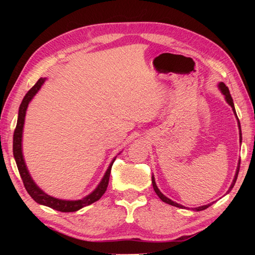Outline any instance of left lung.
<instances>
[{"mask_svg":"<svg viewBox=\"0 0 255 255\" xmlns=\"http://www.w3.org/2000/svg\"><path fill=\"white\" fill-rule=\"evenodd\" d=\"M218 89L220 90L221 93H223V94L225 95V100H226V102L228 103V104L232 107V111H234V114H235L236 117H237V119H238L237 113H236V108H235V104H234V100H232V97H231V95H230L229 89L227 88L226 84H225L224 82H219V84H218ZM238 127H239V131H240V132H239V134H240V142H241V141H242V133H241V126H240V122H239V119H238ZM239 170H240V160H239V162H238V166H237L236 175H235V177H234V181H232L231 185H230V187H229V189H228V193L231 191L232 187L235 186L236 181H237V177H238V174H239ZM151 180H152V185H153L154 192H155V193H156V195H158V196L160 197V199L162 200V202H164V203L169 204V205H172V206H175V207H178V208H185V207H184L183 205H181V204H177V203H175V202H173V200H171L169 197H166L165 195H163V194H162V193L160 192V189L158 188V186H156V184H155V180H154V176H153V175H152V178H151ZM210 205H211V204L204 205V206H199V207L192 208V209H193V210H195V211H200V210H204V209H206V208H208Z\"/></svg>","mask_w":255,"mask_h":255,"instance_id":"obj_1","label":"left lung"}]
</instances>
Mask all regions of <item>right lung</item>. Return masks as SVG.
<instances>
[{"label":"right lung","instance_id":"obj_1","mask_svg":"<svg viewBox=\"0 0 255 255\" xmlns=\"http://www.w3.org/2000/svg\"><path fill=\"white\" fill-rule=\"evenodd\" d=\"M46 80L47 78H40L38 80L37 83L32 86L28 92H27V94L24 96L23 101H21V104L18 110L17 125H16L14 137H13V154H14L16 165H17V169L20 174L21 180H23L26 191L36 203L47 206V207H50L52 209L62 211V213H72V211H77L81 208L85 207V206L93 204L94 202H96V200H99L103 195H104V193L107 189L108 181H110L112 165L114 163V161H115L116 156L112 160L111 164L108 165L105 174L103 176L97 187L93 192L90 193L89 195H86L85 197L81 199L68 200V199H60V198L52 197L50 195L45 193L39 186L37 185V184L34 182V180H32V177L30 176V173L26 166L25 159L23 155V148H21V141H23V129H24V124H25L27 107H28L30 101L34 99V96L38 93V91L41 89V86L45 83Z\"/></svg>","mask_w":255,"mask_h":255}]
</instances>
